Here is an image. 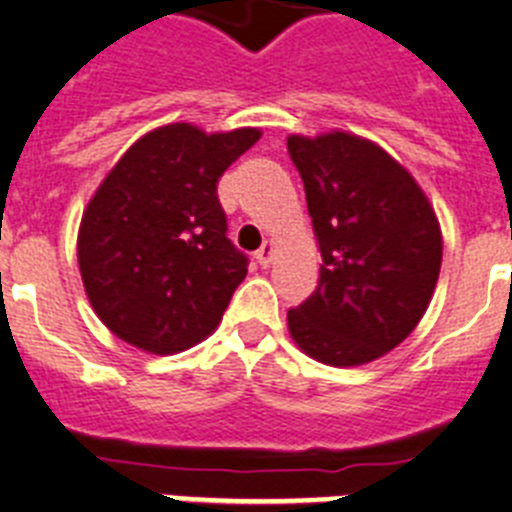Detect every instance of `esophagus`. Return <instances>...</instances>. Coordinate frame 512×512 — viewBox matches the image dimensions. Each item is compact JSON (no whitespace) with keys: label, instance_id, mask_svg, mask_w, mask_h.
Wrapping results in <instances>:
<instances>
[{"label":"esophagus","instance_id":"34e87169","mask_svg":"<svg viewBox=\"0 0 512 512\" xmlns=\"http://www.w3.org/2000/svg\"><path fill=\"white\" fill-rule=\"evenodd\" d=\"M274 256H277V243L274 241H264V246L256 251V259H259V264L264 266H271V261H274Z\"/></svg>","mask_w":512,"mask_h":512}]
</instances>
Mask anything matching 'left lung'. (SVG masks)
I'll list each match as a JSON object with an SVG mask.
<instances>
[{"mask_svg":"<svg viewBox=\"0 0 512 512\" xmlns=\"http://www.w3.org/2000/svg\"><path fill=\"white\" fill-rule=\"evenodd\" d=\"M318 238L320 282L287 312L310 359L361 366L415 330L431 305L441 225L420 184L374 140L346 130L289 135Z\"/></svg>","mask_w":512,"mask_h":512,"instance_id":"left-lung-1","label":"left lung"}]
</instances>
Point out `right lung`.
Masks as SVG:
<instances>
[{
    "label": "right lung",
    "instance_id": "obj_1",
    "mask_svg": "<svg viewBox=\"0 0 512 512\" xmlns=\"http://www.w3.org/2000/svg\"><path fill=\"white\" fill-rule=\"evenodd\" d=\"M259 128L205 133L171 122L138 138L81 215L76 256L97 318L148 354L205 341L246 279L228 241L217 179Z\"/></svg>",
    "mask_w": 512,
    "mask_h": 512
}]
</instances>
